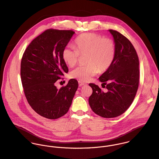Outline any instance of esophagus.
Returning <instances> with one entry per match:
<instances>
[{
	"label": "esophagus",
	"mask_w": 159,
	"mask_h": 159,
	"mask_svg": "<svg viewBox=\"0 0 159 159\" xmlns=\"http://www.w3.org/2000/svg\"><path fill=\"white\" fill-rule=\"evenodd\" d=\"M78 82H79V86H83V85H86V84H85V83L82 82H81V81H79Z\"/></svg>",
	"instance_id": "34e87169"
}]
</instances>
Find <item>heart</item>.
<instances>
[{"instance_id": "heart-1", "label": "heart", "mask_w": 159, "mask_h": 159, "mask_svg": "<svg viewBox=\"0 0 159 159\" xmlns=\"http://www.w3.org/2000/svg\"><path fill=\"white\" fill-rule=\"evenodd\" d=\"M75 48L66 46L62 56L70 67L75 66L82 56H86L87 66L79 67L70 73L71 77L87 82L99 72L107 71L112 65L116 54L114 41L108 38L92 33L80 34L75 40Z\"/></svg>"}]
</instances>
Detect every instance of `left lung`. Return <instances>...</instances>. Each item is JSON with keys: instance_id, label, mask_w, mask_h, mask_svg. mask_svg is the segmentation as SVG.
<instances>
[{"instance_id": "left-lung-1", "label": "left lung", "mask_w": 159, "mask_h": 159, "mask_svg": "<svg viewBox=\"0 0 159 159\" xmlns=\"http://www.w3.org/2000/svg\"><path fill=\"white\" fill-rule=\"evenodd\" d=\"M108 31L114 39L115 57L111 67L98 79L107 90L103 92L98 85L89 84L93 92L89 102L95 113L111 118L124 113L133 103L139 86V62L130 41L116 30Z\"/></svg>"}]
</instances>
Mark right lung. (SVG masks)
<instances>
[{
  "mask_svg": "<svg viewBox=\"0 0 159 159\" xmlns=\"http://www.w3.org/2000/svg\"><path fill=\"white\" fill-rule=\"evenodd\" d=\"M75 32L48 29L34 38L25 49L20 75L26 98L38 115L50 120L66 114L78 88L74 79L57 89L56 82L68 67L62 52Z\"/></svg>",
  "mask_w": 159,
  "mask_h": 159,
  "instance_id": "add662e5",
  "label": "right lung"
}]
</instances>
